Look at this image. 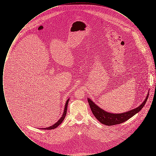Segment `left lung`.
I'll return each mask as SVG.
<instances>
[{"instance_id": "left-lung-1", "label": "left lung", "mask_w": 156, "mask_h": 156, "mask_svg": "<svg viewBox=\"0 0 156 156\" xmlns=\"http://www.w3.org/2000/svg\"><path fill=\"white\" fill-rule=\"evenodd\" d=\"M148 94L143 101V102L137 108L130 110L129 111L126 112L121 113H112L105 111L102 109L99 108L98 105L92 101L89 98H88V101L89 103V106L92 111V113L101 123L107 125V126H112L115 125L120 124L125 122L128 119L131 118L136 115L137 113L141 110L143 108L146 101L148 99Z\"/></svg>"}]
</instances>
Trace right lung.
I'll list each match as a JSON object with an SVG mask.
<instances>
[{"mask_svg": "<svg viewBox=\"0 0 156 156\" xmlns=\"http://www.w3.org/2000/svg\"><path fill=\"white\" fill-rule=\"evenodd\" d=\"M1 76V75H0ZM69 99H68L66 102V104L65 105V108H64V111L63 112V114L61 116V118L58 120L57 122H56L55 124H54L52 126H50V127H46V128H41V129H44V130H51V129H54L55 128H56L57 127L59 126V125L62 122V121L64 120V119L65 118L66 116V114H67V106H68V102H69Z\"/></svg>", "mask_w": 156, "mask_h": 156, "instance_id": "add662e5", "label": "right lung"}]
</instances>
